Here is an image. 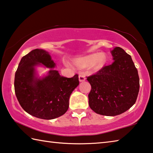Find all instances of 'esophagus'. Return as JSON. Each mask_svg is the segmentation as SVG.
<instances>
[{"instance_id":"esophagus-1","label":"esophagus","mask_w":153,"mask_h":153,"mask_svg":"<svg viewBox=\"0 0 153 153\" xmlns=\"http://www.w3.org/2000/svg\"><path fill=\"white\" fill-rule=\"evenodd\" d=\"M85 79H86L85 76L83 74H81L79 76V80L80 82H83V81H85Z\"/></svg>"}]
</instances>
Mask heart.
<instances>
[{"label":"heart","instance_id":"b5f03b06","mask_svg":"<svg viewBox=\"0 0 153 153\" xmlns=\"http://www.w3.org/2000/svg\"><path fill=\"white\" fill-rule=\"evenodd\" d=\"M107 59L106 54L104 52H100L79 57L76 60V64L81 68L89 66L94 71H97L105 66Z\"/></svg>","mask_w":153,"mask_h":153}]
</instances>
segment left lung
<instances>
[{
    "mask_svg": "<svg viewBox=\"0 0 153 153\" xmlns=\"http://www.w3.org/2000/svg\"><path fill=\"white\" fill-rule=\"evenodd\" d=\"M111 52L114 62L87 77L91 86L89 107L105 116H116L129 109L140 89L138 72L131 56L119 47Z\"/></svg>",
    "mask_w": 153,
    "mask_h": 153,
    "instance_id": "left-lung-1",
    "label": "left lung"
}]
</instances>
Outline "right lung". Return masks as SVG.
I'll use <instances>...</instances> for the list:
<instances>
[{"instance_id":"1","label":"right lung","mask_w":153,"mask_h":153,"mask_svg":"<svg viewBox=\"0 0 153 153\" xmlns=\"http://www.w3.org/2000/svg\"><path fill=\"white\" fill-rule=\"evenodd\" d=\"M42 65L50 71L39 77L36 68ZM49 52L36 49L22 57L15 74L17 99L25 111L42 119H53L66 113L69 98L79 85L78 74L72 78L60 76Z\"/></svg>"}]
</instances>
